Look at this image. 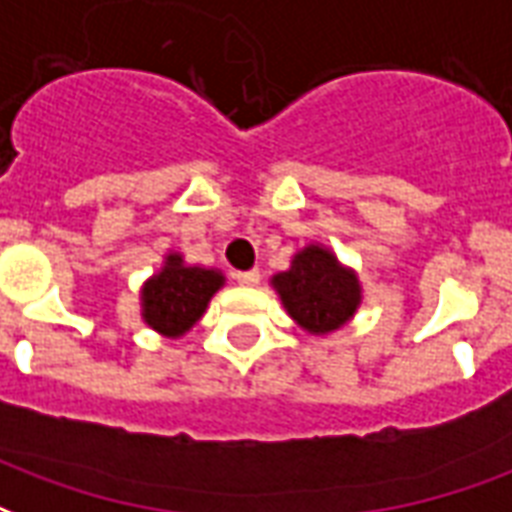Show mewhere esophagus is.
<instances>
[{
	"mask_svg": "<svg viewBox=\"0 0 512 512\" xmlns=\"http://www.w3.org/2000/svg\"><path fill=\"white\" fill-rule=\"evenodd\" d=\"M236 282L244 287H255L260 282V271L257 268H252V271H238Z\"/></svg>",
	"mask_w": 512,
	"mask_h": 512,
	"instance_id": "34e87169",
	"label": "esophagus"
}]
</instances>
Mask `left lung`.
<instances>
[{
	"mask_svg": "<svg viewBox=\"0 0 512 512\" xmlns=\"http://www.w3.org/2000/svg\"><path fill=\"white\" fill-rule=\"evenodd\" d=\"M285 312L312 336L339 331L363 301L361 279L323 244H306L290 260L287 271L271 276Z\"/></svg>",
	"mask_w": 512,
	"mask_h": 512,
	"instance_id": "1",
	"label": "left lung"
}]
</instances>
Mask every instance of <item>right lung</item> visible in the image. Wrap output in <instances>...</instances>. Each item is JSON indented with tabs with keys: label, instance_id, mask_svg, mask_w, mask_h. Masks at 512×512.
Returning a JSON list of instances; mask_svg holds the SVG:
<instances>
[{
	"label": "right lung",
	"instance_id": "right-lung-1",
	"mask_svg": "<svg viewBox=\"0 0 512 512\" xmlns=\"http://www.w3.org/2000/svg\"><path fill=\"white\" fill-rule=\"evenodd\" d=\"M225 274L217 268L189 266L184 255L168 252L165 263L140 287V317L165 339H179L208 309Z\"/></svg>",
	"mask_w": 512,
	"mask_h": 512
}]
</instances>
